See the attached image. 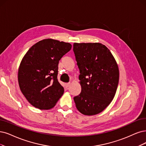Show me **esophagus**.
Returning a JSON list of instances; mask_svg holds the SVG:
<instances>
[{"instance_id": "esophagus-1", "label": "esophagus", "mask_w": 146, "mask_h": 146, "mask_svg": "<svg viewBox=\"0 0 146 146\" xmlns=\"http://www.w3.org/2000/svg\"><path fill=\"white\" fill-rule=\"evenodd\" d=\"M70 83H67V84H65V87H66V88H67L70 86Z\"/></svg>"}]
</instances>
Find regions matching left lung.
<instances>
[{"label": "left lung", "mask_w": 146, "mask_h": 146, "mask_svg": "<svg viewBox=\"0 0 146 146\" xmlns=\"http://www.w3.org/2000/svg\"><path fill=\"white\" fill-rule=\"evenodd\" d=\"M79 69L81 92L74 97L78 111L87 115L103 111L114 99L119 80L117 64L110 50L101 43L73 44Z\"/></svg>", "instance_id": "1"}]
</instances>
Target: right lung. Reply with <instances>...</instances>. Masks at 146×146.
I'll list each match as a JSON object with an SVG mask.
<instances>
[{"label":"right lung","mask_w":146,"mask_h":146,"mask_svg":"<svg viewBox=\"0 0 146 146\" xmlns=\"http://www.w3.org/2000/svg\"><path fill=\"white\" fill-rule=\"evenodd\" d=\"M68 42L45 39L32 46L21 60L18 81L21 93L34 107L50 110L64 93L57 76L58 63L69 52Z\"/></svg>","instance_id":"obj_1"}]
</instances>
